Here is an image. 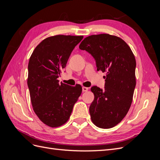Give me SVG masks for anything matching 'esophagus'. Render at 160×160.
<instances>
[{
  "instance_id": "1",
  "label": "esophagus",
  "mask_w": 160,
  "mask_h": 160,
  "mask_svg": "<svg viewBox=\"0 0 160 160\" xmlns=\"http://www.w3.org/2000/svg\"><path fill=\"white\" fill-rule=\"evenodd\" d=\"M88 89H89V88H86V87H83V88H82V90H83V92L88 91Z\"/></svg>"
}]
</instances>
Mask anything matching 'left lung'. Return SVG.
<instances>
[{
	"label": "left lung",
	"instance_id": "8db88e82",
	"mask_svg": "<svg viewBox=\"0 0 160 160\" xmlns=\"http://www.w3.org/2000/svg\"><path fill=\"white\" fill-rule=\"evenodd\" d=\"M93 57L97 70L106 72L105 88H91L94 100L89 107L97 127L111 128L125 118L132 105L136 85V61L130 47L122 38L109 34L91 35L79 45Z\"/></svg>",
	"mask_w": 160,
	"mask_h": 160
}]
</instances>
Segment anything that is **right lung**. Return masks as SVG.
Segmentation results:
<instances>
[{"label": "right lung", "instance_id": "add662e5", "mask_svg": "<svg viewBox=\"0 0 160 160\" xmlns=\"http://www.w3.org/2000/svg\"><path fill=\"white\" fill-rule=\"evenodd\" d=\"M83 36L59 35L46 38L33 51L28 65L27 85L34 111L51 128L65 124L82 92L80 85L59 83L71 52Z\"/></svg>", "mask_w": 160, "mask_h": 160}]
</instances>
